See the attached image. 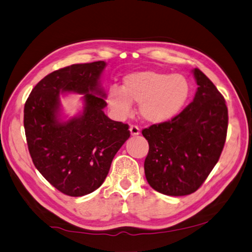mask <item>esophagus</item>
<instances>
[{
	"label": "esophagus",
	"instance_id": "esophagus-1",
	"mask_svg": "<svg viewBox=\"0 0 252 252\" xmlns=\"http://www.w3.org/2000/svg\"><path fill=\"white\" fill-rule=\"evenodd\" d=\"M130 133H131V135H132V136H136V135H139V134H140V129H139V126H134V125H132V126H130Z\"/></svg>",
	"mask_w": 252,
	"mask_h": 252
}]
</instances>
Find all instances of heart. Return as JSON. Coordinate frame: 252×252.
<instances>
[{
    "label": "heart",
    "mask_w": 252,
    "mask_h": 252,
    "mask_svg": "<svg viewBox=\"0 0 252 252\" xmlns=\"http://www.w3.org/2000/svg\"><path fill=\"white\" fill-rule=\"evenodd\" d=\"M190 81L182 74L158 71H137L123 77V86H111L107 102L117 117L126 118L132 111V102L139 103L144 121L161 125L178 117L191 98Z\"/></svg>",
    "instance_id": "obj_1"
}]
</instances>
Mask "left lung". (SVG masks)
<instances>
[{
  "label": "left lung",
  "mask_w": 252,
  "mask_h": 252,
  "mask_svg": "<svg viewBox=\"0 0 252 252\" xmlns=\"http://www.w3.org/2000/svg\"><path fill=\"white\" fill-rule=\"evenodd\" d=\"M193 75L198 84L193 101L174 120L142 130L150 145L144 161L146 180L166 195L198 190L219 161L227 135L223 95L199 68Z\"/></svg>",
  "instance_id": "1"
}]
</instances>
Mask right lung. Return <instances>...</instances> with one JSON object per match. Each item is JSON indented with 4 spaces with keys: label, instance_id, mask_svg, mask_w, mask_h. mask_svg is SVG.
<instances>
[{
    "label": "right lung",
    "instance_id": "obj_1",
    "mask_svg": "<svg viewBox=\"0 0 252 252\" xmlns=\"http://www.w3.org/2000/svg\"><path fill=\"white\" fill-rule=\"evenodd\" d=\"M106 62L73 64L48 74L33 87L24 108L29 154L39 172L62 193L82 196L99 188L117 152L130 137L129 126L103 112L100 76ZM84 93V109L60 118V93Z\"/></svg>",
    "mask_w": 252,
    "mask_h": 252
}]
</instances>
